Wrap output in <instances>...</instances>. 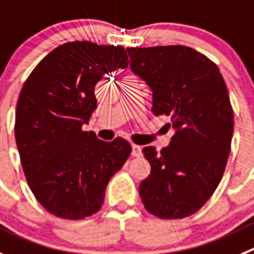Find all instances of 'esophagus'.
<instances>
[{
	"label": "esophagus",
	"instance_id": "1",
	"mask_svg": "<svg viewBox=\"0 0 254 254\" xmlns=\"http://www.w3.org/2000/svg\"><path fill=\"white\" fill-rule=\"evenodd\" d=\"M131 155L132 156H140L141 155V146L132 144L131 145Z\"/></svg>",
	"mask_w": 254,
	"mask_h": 254
}]
</instances>
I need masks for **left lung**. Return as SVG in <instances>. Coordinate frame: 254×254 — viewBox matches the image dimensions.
<instances>
[{
  "label": "left lung",
  "mask_w": 254,
  "mask_h": 254,
  "mask_svg": "<svg viewBox=\"0 0 254 254\" xmlns=\"http://www.w3.org/2000/svg\"><path fill=\"white\" fill-rule=\"evenodd\" d=\"M130 70L153 92L155 116H170L167 148L145 146L150 174L139 186L149 213L179 219L198 212L223 177L233 136V110L219 68L182 45L127 47Z\"/></svg>",
  "instance_id": "left-lung-1"
}]
</instances>
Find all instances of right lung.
Instances as JSON below:
<instances>
[{"instance_id":"obj_1","label":"right lung","mask_w":254,"mask_h":254,"mask_svg":"<svg viewBox=\"0 0 254 254\" xmlns=\"http://www.w3.org/2000/svg\"><path fill=\"white\" fill-rule=\"evenodd\" d=\"M123 46L90 41L60 45L30 73L16 106L15 138L31 191L56 217L99 212L110 178L131 153L129 141L84 131L96 109L95 85L127 67Z\"/></svg>"}]
</instances>
